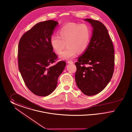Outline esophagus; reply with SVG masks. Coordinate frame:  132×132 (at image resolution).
Masks as SVG:
<instances>
[{"instance_id": "obj_1", "label": "esophagus", "mask_w": 132, "mask_h": 132, "mask_svg": "<svg viewBox=\"0 0 132 132\" xmlns=\"http://www.w3.org/2000/svg\"><path fill=\"white\" fill-rule=\"evenodd\" d=\"M67 63H73V62L72 61H68L67 62Z\"/></svg>"}]
</instances>
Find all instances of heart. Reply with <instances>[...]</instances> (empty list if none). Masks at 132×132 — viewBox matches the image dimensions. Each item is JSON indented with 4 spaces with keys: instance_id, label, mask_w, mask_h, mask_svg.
Wrapping results in <instances>:
<instances>
[{
    "instance_id": "obj_1",
    "label": "heart",
    "mask_w": 132,
    "mask_h": 132,
    "mask_svg": "<svg viewBox=\"0 0 132 132\" xmlns=\"http://www.w3.org/2000/svg\"><path fill=\"white\" fill-rule=\"evenodd\" d=\"M58 36L51 38V45L57 55H61L67 45L68 48L63 52L61 59L69 60L78 52L84 53L87 48L91 38V30L86 24L73 23L67 24L60 28Z\"/></svg>"
}]
</instances>
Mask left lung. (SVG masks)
Listing matches in <instances>:
<instances>
[{
    "label": "left lung",
    "mask_w": 132,
    "mask_h": 132,
    "mask_svg": "<svg viewBox=\"0 0 132 132\" xmlns=\"http://www.w3.org/2000/svg\"><path fill=\"white\" fill-rule=\"evenodd\" d=\"M93 28L86 50L75 64L76 85L87 96L96 95L110 82L114 68V49L108 30L100 21L86 19Z\"/></svg>",
    "instance_id": "left-lung-1"
}]
</instances>
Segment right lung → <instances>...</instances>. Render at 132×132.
I'll return each mask as SVG.
<instances>
[{
  "label": "right lung",
  "mask_w": 132,
  "mask_h": 132,
  "mask_svg": "<svg viewBox=\"0 0 132 132\" xmlns=\"http://www.w3.org/2000/svg\"><path fill=\"white\" fill-rule=\"evenodd\" d=\"M57 21L39 22L25 33L18 44V68L28 89L39 96H46L56 89L57 79L66 63L53 52L51 38Z\"/></svg>",
  "instance_id": "add662e5"
}]
</instances>
